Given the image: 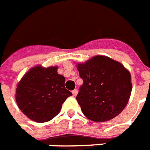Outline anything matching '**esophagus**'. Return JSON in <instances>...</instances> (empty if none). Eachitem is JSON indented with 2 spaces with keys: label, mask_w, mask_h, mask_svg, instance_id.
<instances>
[{
  "label": "esophagus",
  "mask_w": 150,
  "mask_h": 150,
  "mask_svg": "<svg viewBox=\"0 0 150 150\" xmlns=\"http://www.w3.org/2000/svg\"><path fill=\"white\" fill-rule=\"evenodd\" d=\"M72 94H73V96H77V94H78V89H75L74 90L72 91Z\"/></svg>",
  "instance_id": "obj_1"
}]
</instances>
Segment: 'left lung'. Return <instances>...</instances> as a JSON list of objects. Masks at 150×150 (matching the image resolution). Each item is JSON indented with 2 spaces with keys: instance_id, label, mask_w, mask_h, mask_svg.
Masks as SVG:
<instances>
[{
  "instance_id": "1",
  "label": "left lung",
  "mask_w": 150,
  "mask_h": 150,
  "mask_svg": "<svg viewBox=\"0 0 150 150\" xmlns=\"http://www.w3.org/2000/svg\"><path fill=\"white\" fill-rule=\"evenodd\" d=\"M77 69L83 84L76 100L87 118L104 122L122 112L132 88L130 72L122 64L97 55L77 64Z\"/></svg>"
}]
</instances>
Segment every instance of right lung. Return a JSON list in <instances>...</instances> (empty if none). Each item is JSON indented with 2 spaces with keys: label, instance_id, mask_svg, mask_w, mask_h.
Instances as JSON below:
<instances>
[{
  "label": "right lung",
  "instance_id": "add662e5",
  "mask_svg": "<svg viewBox=\"0 0 150 150\" xmlns=\"http://www.w3.org/2000/svg\"><path fill=\"white\" fill-rule=\"evenodd\" d=\"M64 82V77L57 73V66L30 68L17 85L18 107L32 121H50L61 111L66 99L72 95L65 89Z\"/></svg>",
  "mask_w": 150,
  "mask_h": 150
}]
</instances>
